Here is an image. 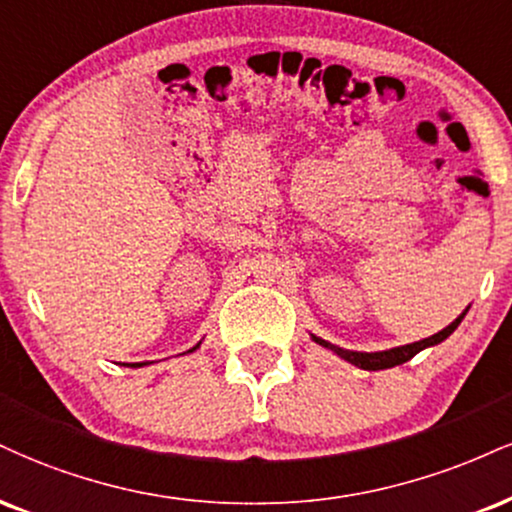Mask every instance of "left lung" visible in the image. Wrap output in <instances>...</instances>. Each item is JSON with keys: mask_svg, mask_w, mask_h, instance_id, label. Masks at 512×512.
<instances>
[{"mask_svg": "<svg viewBox=\"0 0 512 512\" xmlns=\"http://www.w3.org/2000/svg\"><path fill=\"white\" fill-rule=\"evenodd\" d=\"M467 310H470V307H467ZM467 310L458 319H453V322L448 324L446 329H441L439 334H434V336H429V338H422V341L408 343V346H398V348H391V350H379V353H357V350L338 348V346H334V343L324 341V338H319L315 334H312V341L319 343V346L334 350L338 357H343V360L350 362V365H355V367H360V369H367V372H377V369H389V367L403 365V362H408L410 357H415L424 348L439 346L441 341H446V338L451 336L455 329H458V324L463 322V317L467 315Z\"/></svg>", "mask_w": 512, "mask_h": 512, "instance_id": "8db88e82", "label": "left lung"}]
</instances>
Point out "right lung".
<instances>
[{"label":"right lung","instance_id":"1","mask_svg":"<svg viewBox=\"0 0 512 512\" xmlns=\"http://www.w3.org/2000/svg\"><path fill=\"white\" fill-rule=\"evenodd\" d=\"M197 348H200V343H197V346H195V348H190V350H188V353H193V350H197Z\"/></svg>","mask_w":512,"mask_h":512}]
</instances>
